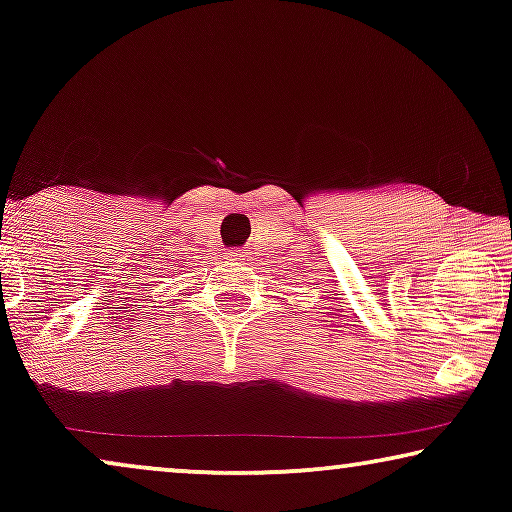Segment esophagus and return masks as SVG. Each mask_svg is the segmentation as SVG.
<instances>
[{"mask_svg":"<svg viewBox=\"0 0 512 512\" xmlns=\"http://www.w3.org/2000/svg\"><path fill=\"white\" fill-rule=\"evenodd\" d=\"M230 261H237V263H242L244 261V256H247V254H244V249H230Z\"/></svg>","mask_w":512,"mask_h":512,"instance_id":"34e87169","label":"esophagus"}]
</instances>
